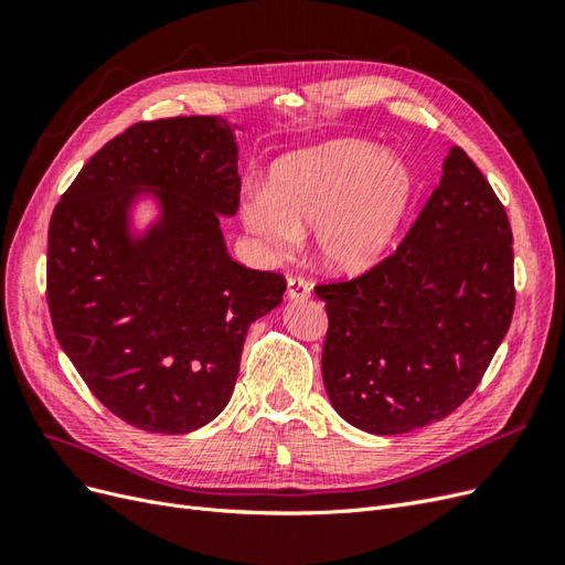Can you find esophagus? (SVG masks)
<instances>
[{"label":"esophagus","mask_w":565,"mask_h":565,"mask_svg":"<svg viewBox=\"0 0 565 565\" xmlns=\"http://www.w3.org/2000/svg\"><path fill=\"white\" fill-rule=\"evenodd\" d=\"M287 297L289 299H309L311 297V285L309 282H306L303 278H289L287 280Z\"/></svg>","instance_id":"esophagus-1"}]
</instances>
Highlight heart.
I'll return each mask as SVG.
<instances>
[{
  "label": "heart",
  "mask_w": 565,
  "mask_h": 565,
  "mask_svg": "<svg viewBox=\"0 0 565 565\" xmlns=\"http://www.w3.org/2000/svg\"><path fill=\"white\" fill-rule=\"evenodd\" d=\"M413 191V174L398 158L341 139L278 160L268 188L245 193L241 218L268 256L287 254L313 228L316 259L355 273L377 262L396 237Z\"/></svg>",
  "instance_id": "obj_1"
}]
</instances>
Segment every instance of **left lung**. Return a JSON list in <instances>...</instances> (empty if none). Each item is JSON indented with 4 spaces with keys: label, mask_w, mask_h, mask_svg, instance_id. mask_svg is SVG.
Segmentation results:
<instances>
[{
    "label": "left lung",
    "mask_w": 565,
    "mask_h": 565,
    "mask_svg": "<svg viewBox=\"0 0 565 565\" xmlns=\"http://www.w3.org/2000/svg\"><path fill=\"white\" fill-rule=\"evenodd\" d=\"M511 243L502 202L452 146L398 249L363 276L316 287L330 320L322 382L337 413L393 436L465 403L514 316Z\"/></svg>",
    "instance_id": "left-lung-1"
}]
</instances>
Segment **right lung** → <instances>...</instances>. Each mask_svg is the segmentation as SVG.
Instances as JSON below:
<instances>
[{
    "label": "right lung",
    "instance_id": "obj_1",
    "mask_svg": "<svg viewBox=\"0 0 565 565\" xmlns=\"http://www.w3.org/2000/svg\"><path fill=\"white\" fill-rule=\"evenodd\" d=\"M161 214L139 236L132 204ZM241 204L237 143L221 117L139 122L82 167L51 214L46 299L61 349L113 415L188 434L231 401L249 324L285 278L231 259L218 218Z\"/></svg>",
    "mask_w": 565,
    "mask_h": 565
}]
</instances>
